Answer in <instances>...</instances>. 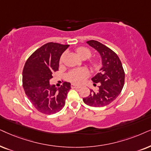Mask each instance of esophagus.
Wrapping results in <instances>:
<instances>
[{
	"instance_id": "1",
	"label": "esophagus",
	"mask_w": 151,
	"mask_h": 151,
	"mask_svg": "<svg viewBox=\"0 0 151 151\" xmlns=\"http://www.w3.org/2000/svg\"><path fill=\"white\" fill-rule=\"evenodd\" d=\"M71 87H72V88H81L82 87V86H81V85H74V84H72Z\"/></svg>"
}]
</instances>
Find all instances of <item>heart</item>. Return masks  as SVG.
Wrapping results in <instances>:
<instances>
[{"label":"heart","instance_id":"obj_1","mask_svg":"<svg viewBox=\"0 0 151 151\" xmlns=\"http://www.w3.org/2000/svg\"><path fill=\"white\" fill-rule=\"evenodd\" d=\"M77 52L79 57L82 58V59H88L90 57L92 53L91 51L87 47H81L77 49ZM65 54L64 53L62 55L61 57V59L60 61L62 62L63 61L64 57H65ZM91 64L94 68H98L99 67V62L96 60H93L91 62ZM89 76V71L87 68H78V69H74L72 71H70L68 73L67 78L70 82L74 84H79L81 83L82 82L85 81V79Z\"/></svg>","mask_w":151,"mask_h":151}]
</instances>
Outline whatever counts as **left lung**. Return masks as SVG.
<instances>
[{"label": "left lung", "instance_id": "1", "mask_svg": "<svg viewBox=\"0 0 151 151\" xmlns=\"http://www.w3.org/2000/svg\"><path fill=\"white\" fill-rule=\"evenodd\" d=\"M86 43L99 52L102 66L99 73L92 78L94 86L99 83L97 91L90 90V95L83 101L92 107H104L112 103L122 92L125 79L123 66L116 54L109 47L94 40Z\"/></svg>", "mask_w": 151, "mask_h": 151}]
</instances>
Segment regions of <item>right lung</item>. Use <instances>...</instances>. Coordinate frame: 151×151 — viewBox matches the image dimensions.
<instances>
[{
  "instance_id": "1",
  "label": "right lung",
  "mask_w": 151,
  "mask_h": 151,
  "mask_svg": "<svg viewBox=\"0 0 151 151\" xmlns=\"http://www.w3.org/2000/svg\"><path fill=\"white\" fill-rule=\"evenodd\" d=\"M69 46L52 42L46 43L36 50L24 65V90L33 106L42 113H57L65 106L71 84L65 81L57 88L50 81L59 70L60 58Z\"/></svg>"
}]
</instances>
